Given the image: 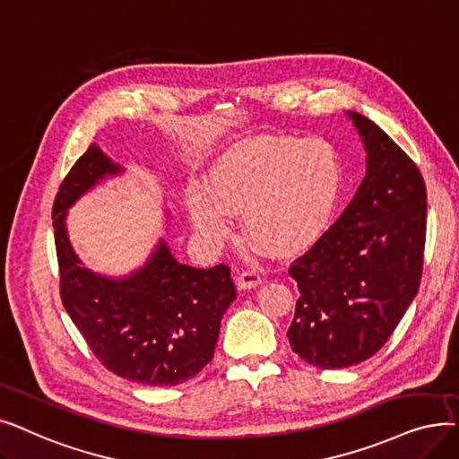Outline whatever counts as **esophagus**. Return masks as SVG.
Segmentation results:
<instances>
[{
  "instance_id": "34e87169",
  "label": "esophagus",
  "mask_w": 459,
  "mask_h": 459,
  "mask_svg": "<svg viewBox=\"0 0 459 459\" xmlns=\"http://www.w3.org/2000/svg\"><path fill=\"white\" fill-rule=\"evenodd\" d=\"M261 283V276L255 271H243L237 276V288L238 290H252Z\"/></svg>"
}]
</instances>
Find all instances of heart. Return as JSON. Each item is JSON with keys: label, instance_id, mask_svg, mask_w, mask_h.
I'll list each match as a JSON object with an SVG mask.
<instances>
[{"label": "heart", "instance_id": "1", "mask_svg": "<svg viewBox=\"0 0 459 459\" xmlns=\"http://www.w3.org/2000/svg\"><path fill=\"white\" fill-rule=\"evenodd\" d=\"M338 152L323 140L250 138L231 145L207 171L205 190H186L194 228L207 241L228 233L226 212H241L243 233L276 255L312 245L325 231L342 190Z\"/></svg>", "mask_w": 459, "mask_h": 459}]
</instances>
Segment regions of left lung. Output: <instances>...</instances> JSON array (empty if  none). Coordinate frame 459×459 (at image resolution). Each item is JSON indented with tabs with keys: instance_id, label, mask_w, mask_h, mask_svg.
Segmentation results:
<instances>
[{
	"instance_id": "obj_1",
	"label": "left lung",
	"mask_w": 459,
	"mask_h": 459,
	"mask_svg": "<svg viewBox=\"0 0 459 459\" xmlns=\"http://www.w3.org/2000/svg\"><path fill=\"white\" fill-rule=\"evenodd\" d=\"M366 147L351 204L291 264L300 297L288 338L321 369L376 355L417 297L426 243V185L405 152L368 117L347 112Z\"/></svg>"
}]
</instances>
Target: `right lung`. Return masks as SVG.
<instances>
[{
    "label": "right lung",
    "instance_id": "right-lung-1",
    "mask_svg": "<svg viewBox=\"0 0 459 459\" xmlns=\"http://www.w3.org/2000/svg\"><path fill=\"white\" fill-rule=\"evenodd\" d=\"M121 171L93 143L59 186L52 221L61 302L110 372L140 385L173 386L211 362L222 316L237 291L228 265H183L162 238L145 265L125 278L82 265L65 226L67 211L104 178Z\"/></svg>",
    "mask_w": 459,
    "mask_h": 459
}]
</instances>
